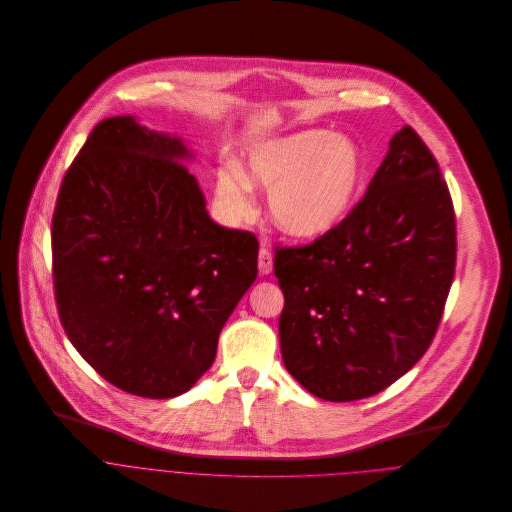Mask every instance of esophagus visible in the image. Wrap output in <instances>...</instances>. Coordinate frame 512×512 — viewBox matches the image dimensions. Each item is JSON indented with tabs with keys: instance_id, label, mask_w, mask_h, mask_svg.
Segmentation results:
<instances>
[{
	"instance_id": "esophagus-1",
	"label": "esophagus",
	"mask_w": 512,
	"mask_h": 512,
	"mask_svg": "<svg viewBox=\"0 0 512 512\" xmlns=\"http://www.w3.org/2000/svg\"><path fill=\"white\" fill-rule=\"evenodd\" d=\"M271 271H273V255H271L269 247L261 245V249H259V273L269 275Z\"/></svg>"
}]
</instances>
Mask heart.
Segmentation results:
<instances>
[{
    "instance_id": "b5f03b06",
    "label": "heart",
    "mask_w": 512,
    "mask_h": 512,
    "mask_svg": "<svg viewBox=\"0 0 512 512\" xmlns=\"http://www.w3.org/2000/svg\"><path fill=\"white\" fill-rule=\"evenodd\" d=\"M245 177L237 166L217 175V197L233 217L253 211L249 180L269 189V213L287 235L313 239L342 221L364 179V156L346 136L303 130L271 140L249 154Z\"/></svg>"
}]
</instances>
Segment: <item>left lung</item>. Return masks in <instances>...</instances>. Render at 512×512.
I'll return each instance as SVG.
<instances>
[{
	"instance_id": "obj_1",
	"label": "left lung",
	"mask_w": 512,
	"mask_h": 512,
	"mask_svg": "<svg viewBox=\"0 0 512 512\" xmlns=\"http://www.w3.org/2000/svg\"><path fill=\"white\" fill-rule=\"evenodd\" d=\"M454 267L448 185L404 126L346 219L309 245L275 247L287 372L329 402L386 390L430 348Z\"/></svg>"
}]
</instances>
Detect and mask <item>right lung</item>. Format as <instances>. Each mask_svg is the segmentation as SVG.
Here are the masks:
<instances>
[{
    "label": "right lung",
    "instance_id": "add662e5",
    "mask_svg": "<svg viewBox=\"0 0 512 512\" xmlns=\"http://www.w3.org/2000/svg\"><path fill=\"white\" fill-rule=\"evenodd\" d=\"M187 146L114 116L66 170L52 219L58 315L112 386L175 398L211 368L259 241L211 221Z\"/></svg>",
    "mask_w": 512,
    "mask_h": 512
}]
</instances>
